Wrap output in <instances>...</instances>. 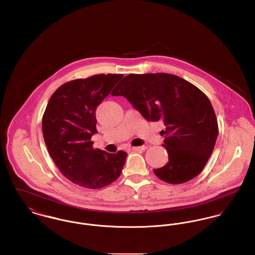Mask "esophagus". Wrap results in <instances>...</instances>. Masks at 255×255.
Returning <instances> with one entry per match:
<instances>
[{
	"label": "esophagus",
	"instance_id": "1",
	"mask_svg": "<svg viewBox=\"0 0 255 255\" xmlns=\"http://www.w3.org/2000/svg\"><path fill=\"white\" fill-rule=\"evenodd\" d=\"M146 148H147L146 145H141V146H132L129 149L133 150V151H136V150H145Z\"/></svg>",
	"mask_w": 255,
	"mask_h": 255
}]
</instances>
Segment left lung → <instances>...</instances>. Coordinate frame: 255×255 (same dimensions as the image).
I'll list each match as a JSON object with an SVG mask.
<instances>
[{
	"mask_svg": "<svg viewBox=\"0 0 255 255\" xmlns=\"http://www.w3.org/2000/svg\"><path fill=\"white\" fill-rule=\"evenodd\" d=\"M113 96L125 97L147 121L164 122L169 161L153 170L169 184L186 183L202 171L218 136L213 107L198 87L168 73L129 74Z\"/></svg>",
	"mask_w": 255,
	"mask_h": 255,
	"instance_id": "8db88e82",
	"label": "left lung"
}]
</instances>
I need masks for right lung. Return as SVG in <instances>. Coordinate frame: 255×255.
<instances>
[{
	"mask_svg": "<svg viewBox=\"0 0 255 255\" xmlns=\"http://www.w3.org/2000/svg\"><path fill=\"white\" fill-rule=\"evenodd\" d=\"M123 74H97L57 88L42 119L44 141L62 175L86 189H102L121 174L127 152L93 147L96 110Z\"/></svg>",
	"mask_w": 255,
	"mask_h": 255,
	"instance_id": "add662e5",
	"label": "right lung"
}]
</instances>
